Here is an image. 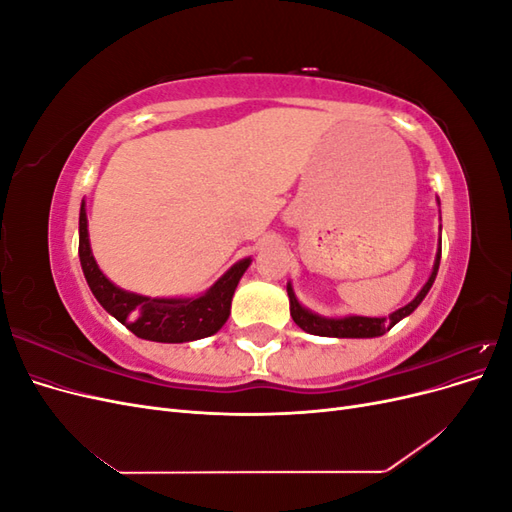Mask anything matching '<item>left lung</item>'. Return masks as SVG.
<instances>
[{
  "instance_id": "8db88e82",
  "label": "left lung",
  "mask_w": 512,
  "mask_h": 512,
  "mask_svg": "<svg viewBox=\"0 0 512 512\" xmlns=\"http://www.w3.org/2000/svg\"><path fill=\"white\" fill-rule=\"evenodd\" d=\"M440 256H442V247L438 250L436 256V265H433L431 277L427 280V284L423 286V290L416 294V299L412 303H408L406 307L397 309L389 318H363V316H348V318H322L316 316L312 312H307L305 307L299 305L297 297H294V292L288 284V297H290V316L292 320L299 324V327L305 333H312V335H320V337H380L384 335L389 329H393L395 324L410 316L414 309L421 305V301L425 299V294L429 292L433 280H436L438 275V267H440Z\"/></svg>"
}]
</instances>
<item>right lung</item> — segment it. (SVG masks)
<instances>
[{"mask_svg":"<svg viewBox=\"0 0 512 512\" xmlns=\"http://www.w3.org/2000/svg\"><path fill=\"white\" fill-rule=\"evenodd\" d=\"M79 256L85 280L106 312L126 324L136 337L164 344L192 342V339L218 333L228 320L232 294H235L241 275L252 262L250 258L237 262L198 299H149L126 292L106 280L91 256L87 213L83 205L79 218Z\"/></svg>","mask_w":512,"mask_h":512,"instance_id":"right-lung-1","label":"right lung"}]
</instances>
